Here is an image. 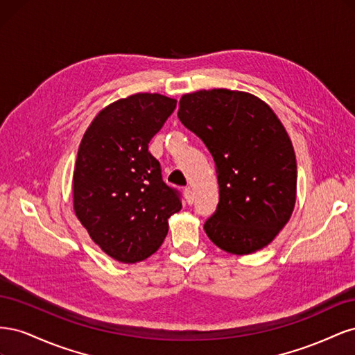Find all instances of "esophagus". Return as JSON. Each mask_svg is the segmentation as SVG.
I'll return each mask as SVG.
<instances>
[{"label": "esophagus", "mask_w": 355, "mask_h": 355, "mask_svg": "<svg viewBox=\"0 0 355 355\" xmlns=\"http://www.w3.org/2000/svg\"><path fill=\"white\" fill-rule=\"evenodd\" d=\"M185 198H187V202L188 204H192L194 202V194H192V191H191V188H185Z\"/></svg>", "instance_id": "1"}]
</instances>
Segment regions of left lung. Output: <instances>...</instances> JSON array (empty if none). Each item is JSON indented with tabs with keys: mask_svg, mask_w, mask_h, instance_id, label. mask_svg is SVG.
<instances>
[{
	"mask_svg": "<svg viewBox=\"0 0 355 355\" xmlns=\"http://www.w3.org/2000/svg\"><path fill=\"white\" fill-rule=\"evenodd\" d=\"M178 116L216 164L219 204L204 223L207 237L235 254L270 244L296 201V157L282 121L256 96L227 89L184 94Z\"/></svg>",
	"mask_w": 355,
	"mask_h": 355,
	"instance_id": "left-lung-1",
	"label": "left lung"
}]
</instances>
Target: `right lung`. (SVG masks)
I'll list each match as a JSON object with an SVG mask.
<instances>
[{"label": "right lung", "mask_w": 355, "mask_h": 355, "mask_svg": "<svg viewBox=\"0 0 355 355\" xmlns=\"http://www.w3.org/2000/svg\"><path fill=\"white\" fill-rule=\"evenodd\" d=\"M176 101L137 93L102 110L84 133L75 163L73 210L92 240L124 263L158 250L167 219L182 209L180 192L161 176L148 144Z\"/></svg>", "instance_id": "right-lung-1"}]
</instances>
